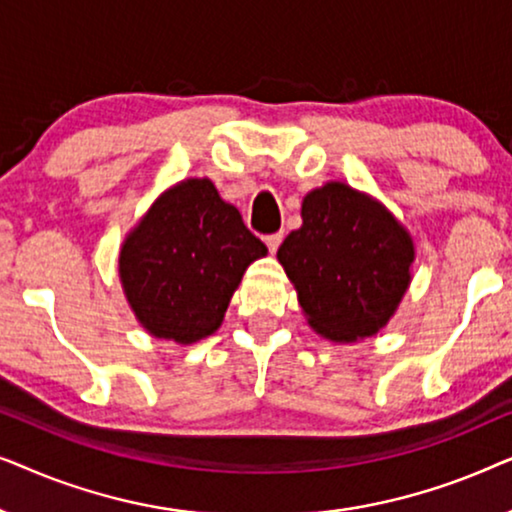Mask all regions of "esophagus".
I'll return each mask as SVG.
<instances>
[{
  "label": "esophagus",
  "instance_id": "34e87169",
  "mask_svg": "<svg viewBox=\"0 0 512 512\" xmlns=\"http://www.w3.org/2000/svg\"><path fill=\"white\" fill-rule=\"evenodd\" d=\"M263 240H265V244H268V249L272 251V254H275V251L279 249V244H282V240H284V235L282 233H272V235H265Z\"/></svg>",
  "mask_w": 512,
  "mask_h": 512
}]
</instances>
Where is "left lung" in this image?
I'll return each instance as SVG.
<instances>
[{
    "instance_id": "8db88e82",
    "label": "left lung",
    "mask_w": 512,
    "mask_h": 512,
    "mask_svg": "<svg viewBox=\"0 0 512 512\" xmlns=\"http://www.w3.org/2000/svg\"><path fill=\"white\" fill-rule=\"evenodd\" d=\"M303 226L277 251L303 314L335 342L370 338L410 286L415 244L394 214L342 181L305 195Z\"/></svg>"
}]
</instances>
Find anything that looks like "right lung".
<instances>
[{"mask_svg": "<svg viewBox=\"0 0 512 512\" xmlns=\"http://www.w3.org/2000/svg\"><path fill=\"white\" fill-rule=\"evenodd\" d=\"M268 247L209 179L167 188L125 237L118 275L153 338L191 345L221 326L244 270Z\"/></svg>", "mask_w": 512, "mask_h": 512, "instance_id": "right-lung-1", "label": "right lung"}]
</instances>
